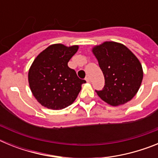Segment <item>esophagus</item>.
Listing matches in <instances>:
<instances>
[{
	"label": "esophagus",
	"mask_w": 158,
	"mask_h": 158,
	"mask_svg": "<svg viewBox=\"0 0 158 158\" xmlns=\"http://www.w3.org/2000/svg\"><path fill=\"white\" fill-rule=\"evenodd\" d=\"M85 81L88 82V83H90V78H89V77H85Z\"/></svg>",
	"instance_id": "34e87169"
}]
</instances>
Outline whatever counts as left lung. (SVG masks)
Returning <instances> with one entry per match:
<instances>
[{"mask_svg":"<svg viewBox=\"0 0 158 158\" xmlns=\"http://www.w3.org/2000/svg\"><path fill=\"white\" fill-rule=\"evenodd\" d=\"M105 80L101 91H96L101 100L111 106L126 104L137 94L143 78L139 58L120 43L106 41L92 48Z\"/></svg>","mask_w":158,"mask_h":158,"instance_id":"obj_1","label":"left lung"}]
</instances>
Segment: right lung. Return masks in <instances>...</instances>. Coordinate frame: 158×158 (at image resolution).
<instances>
[{
	"label": "right lung",
	"mask_w": 158,
	"mask_h": 158,
	"mask_svg": "<svg viewBox=\"0 0 158 158\" xmlns=\"http://www.w3.org/2000/svg\"><path fill=\"white\" fill-rule=\"evenodd\" d=\"M78 48V45L52 44L35 58L28 70V83L32 94L42 106L61 110L75 101L82 84L86 82L68 66Z\"/></svg>",
	"instance_id": "right-lung-1"
}]
</instances>
